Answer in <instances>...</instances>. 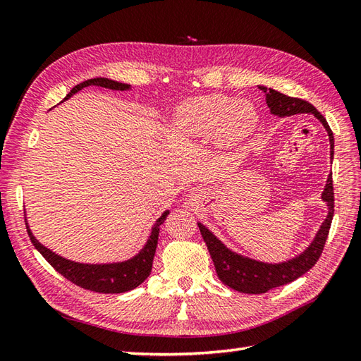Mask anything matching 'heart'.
<instances>
[{"label": "heart", "mask_w": 361, "mask_h": 361, "mask_svg": "<svg viewBox=\"0 0 361 361\" xmlns=\"http://www.w3.org/2000/svg\"><path fill=\"white\" fill-rule=\"evenodd\" d=\"M259 123V114L247 100L214 94L184 100L173 114V126L188 137L216 134L221 145H236L250 137Z\"/></svg>", "instance_id": "heart-1"}]
</instances>
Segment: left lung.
Here are the masks:
<instances>
[{
  "label": "left lung",
  "instance_id": "8db88e82",
  "mask_svg": "<svg viewBox=\"0 0 361 361\" xmlns=\"http://www.w3.org/2000/svg\"><path fill=\"white\" fill-rule=\"evenodd\" d=\"M259 88L265 92L267 105L270 108V113L274 116L290 117L302 113H311L316 116L322 122V125L325 126L329 135L331 160L334 159V135H332L326 118L323 117L310 102L298 97L285 96L282 92L273 88ZM322 200L328 204V215L322 223L316 238H314L312 243L307 247V250L293 257V259L279 264L261 262L232 252L221 243L206 226L198 223L201 236L207 245V250L212 256V261H214L219 281L236 291L247 294H262L269 290L276 288V286L290 283L302 274L307 273L308 270H311L319 261V257L323 252V247H325L329 227L332 223V216H334V188H332V173H329L325 189L322 192Z\"/></svg>",
  "mask_w": 361,
  "mask_h": 361
}]
</instances>
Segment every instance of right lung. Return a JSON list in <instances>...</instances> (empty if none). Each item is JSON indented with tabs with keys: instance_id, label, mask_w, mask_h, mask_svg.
Listing matches in <instances>:
<instances>
[{
	"instance_id": "right-lung-1",
	"label": "right lung",
	"mask_w": 361,
	"mask_h": 361,
	"mask_svg": "<svg viewBox=\"0 0 361 361\" xmlns=\"http://www.w3.org/2000/svg\"><path fill=\"white\" fill-rule=\"evenodd\" d=\"M91 85L108 88V90H117V91H126L131 88V85L122 84V82H116L106 78H94V79L84 80L82 84L76 85L63 100L70 99L82 88L91 87ZM168 215H169V210H166L164 214L155 221L149 239H147L145 247L134 257L123 262H113V264H80V262L66 259V257L51 252L50 248L44 247L38 239L33 236L27 223L25 226H27V232H29V236H30V241L35 245L36 250L45 257V261H47L54 270L66 277V279L80 286V288H85L90 291L117 294V293L134 290L135 286L145 282L147 279V276L151 274L155 248H157V243H159L160 226L164 223V219Z\"/></svg>"
}]
</instances>
